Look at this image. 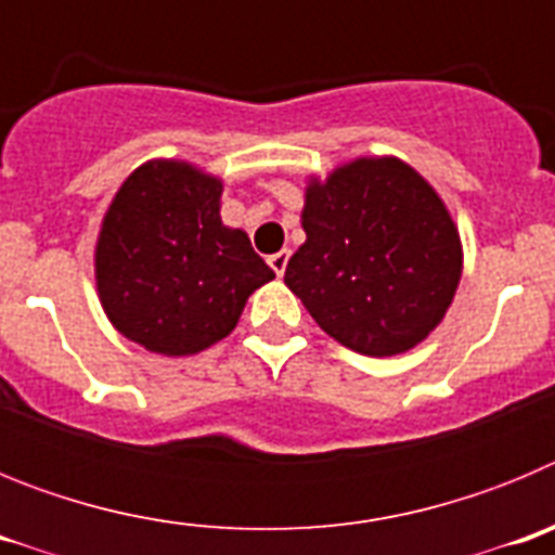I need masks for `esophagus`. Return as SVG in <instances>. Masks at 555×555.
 Returning <instances> with one entry per match:
<instances>
[{
	"label": "esophagus",
	"instance_id": "1",
	"mask_svg": "<svg viewBox=\"0 0 555 555\" xmlns=\"http://www.w3.org/2000/svg\"><path fill=\"white\" fill-rule=\"evenodd\" d=\"M288 249H281V253H274V255H269V267L274 269V274H278V278H283V272H286V267H288Z\"/></svg>",
	"mask_w": 555,
	"mask_h": 555
}]
</instances>
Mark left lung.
<instances>
[{"instance_id":"obj_1","label":"left lung","mask_w":555,"mask_h":555,"mask_svg":"<svg viewBox=\"0 0 555 555\" xmlns=\"http://www.w3.org/2000/svg\"><path fill=\"white\" fill-rule=\"evenodd\" d=\"M302 230L283 281L338 345L400 356L444 320L464 267L459 228L405 160L356 158L308 178Z\"/></svg>"}]
</instances>
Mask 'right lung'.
<instances>
[{
	"mask_svg": "<svg viewBox=\"0 0 555 555\" xmlns=\"http://www.w3.org/2000/svg\"><path fill=\"white\" fill-rule=\"evenodd\" d=\"M219 208L222 180L189 160H146L121 183L94 249L96 294L121 336L180 358L238 325L274 272Z\"/></svg>",
	"mask_w": 555,
	"mask_h": 555,
	"instance_id": "right-lung-1",
	"label": "right lung"
}]
</instances>
